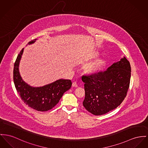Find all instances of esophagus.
<instances>
[{"label":"esophagus","instance_id":"1","mask_svg":"<svg viewBox=\"0 0 148 148\" xmlns=\"http://www.w3.org/2000/svg\"><path fill=\"white\" fill-rule=\"evenodd\" d=\"M72 86H73V87H75V88H76V87L78 86V85H77L76 81H74V82L72 83Z\"/></svg>","mask_w":148,"mask_h":148}]
</instances>
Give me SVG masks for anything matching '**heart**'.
Instances as JSON below:
<instances>
[{"label": "heart", "mask_w": 148, "mask_h": 148, "mask_svg": "<svg viewBox=\"0 0 148 148\" xmlns=\"http://www.w3.org/2000/svg\"><path fill=\"white\" fill-rule=\"evenodd\" d=\"M99 56L98 52L95 51L90 55L88 59H92L98 57ZM107 60L105 58H100L95 62L89 64L87 66L86 71L87 72L91 74H98L102 72L106 66Z\"/></svg>", "instance_id": "heart-1"}]
</instances>
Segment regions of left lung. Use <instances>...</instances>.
I'll return each instance as SVG.
<instances>
[{
  "instance_id": "left-lung-1",
  "label": "left lung",
  "mask_w": 148,
  "mask_h": 148,
  "mask_svg": "<svg viewBox=\"0 0 148 148\" xmlns=\"http://www.w3.org/2000/svg\"><path fill=\"white\" fill-rule=\"evenodd\" d=\"M131 71L130 62L124 57L105 71L82 76L85 91L84 107L95 116L116 108L126 97Z\"/></svg>"
}]
</instances>
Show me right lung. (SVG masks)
<instances>
[{
    "label": "right lung",
    "instance_id": "obj_1",
    "mask_svg": "<svg viewBox=\"0 0 148 148\" xmlns=\"http://www.w3.org/2000/svg\"><path fill=\"white\" fill-rule=\"evenodd\" d=\"M36 39L30 41L28 44L34 43ZM23 48L21 50L14 64L13 81L16 89L23 102L31 108L45 112L55 107L63 94L69 90L72 82L70 79H59L41 87H32L23 81L19 72V64Z\"/></svg>",
    "mask_w": 148,
    "mask_h": 148
}]
</instances>
